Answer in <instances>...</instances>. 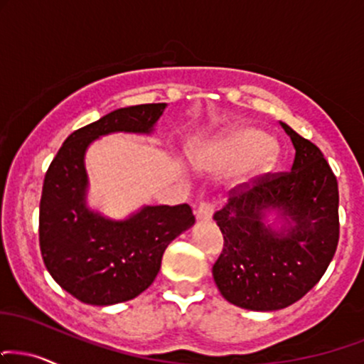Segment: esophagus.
I'll list each match as a JSON object with an SVG mask.
<instances>
[{"instance_id":"obj_1","label":"esophagus","mask_w":364,"mask_h":364,"mask_svg":"<svg viewBox=\"0 0 364 364\" xmlns=\"http://www.w3.org/2000/svg\"><path fill=\"white\" fill-rule=\"evenodd\" d=\"M213 215V203L210 201H201L198 210H196V218L198 220H210Z\"/></svg>"}]
</instances>
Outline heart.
<instances>
[{
    "label": "heart",
    "instance_id": "heart-1",
    "mask_svg": "<svg viewBox=\"0 0 364 364\" xmlns=\"http://www.w3.org/2000/svg\"><path fill=\"white\" fill-rule=\"evenodd\" d=\"M201 169L222 171L237 166L235 183H247L271 168L277 159V146L264 134L247 125L230 127L198 149L193 156Z\"/></svg>",
    "mask_w": 364,
    "mask_h": 364
}]
</instances>
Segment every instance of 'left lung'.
I'll use <instances>...</instances> for the list:
<instances>
[{"label": "left lung", "instance_id": "8db88e82", "mask_svg": "<svg viewBox=\"0 0 364 364\" xmlns=\"http://www.w3.org/2000/svg\"><path fill=\"white\" fill-rule=\"evenodd\" d=\"M279 125L295 147L291 169L234 188L213 215L224 235L212 269L217 288L227 301L256 312L299 301L326 273L339 242V191L329 163L315 144ZM268 211L282 220L278 230L265 222Z\"/></svg>", "mask_w": 364, "mask_h": 364}]
</instances>
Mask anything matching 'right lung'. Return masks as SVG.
I'll list each match as a JSON object with an SVG mask.
<instances>
[{"instance_id": "right-lung-1", "label": "right lung", "mask_w": 364, "mask_h": 364, "mask_svg": "<svg viewBox=\"0 0 364 364\" xmlns=\"http://www.w3.org/2000/svg\"><path fill=\"white\" fill-rule=\"evenodd\" d=\"M166 103L118 108L74 130L46 173L38 240L46 268L63 290L87 305H113L147 290L171 240L195 224L190 205L142 207L113 220L86 205V149L102 135L152 134Z\"/></svg>"}]
</instances>
